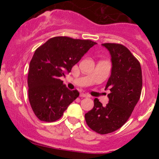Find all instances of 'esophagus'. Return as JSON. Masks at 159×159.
<instances>
[{
    "mask_svg": "<svg viewBox=\"0 0 159 159\" xmlns=\"http://www.w3.org/2000/svg\"><path fill=\"white\" fill-rule=\"evenodd\" d=\"M80 97L81 98H89V94H84V93H81L80 94Z\"/></svg>",
    "mask_w": 159,
    "mask_h": 159,
    "instance_id": "obj_1",
    "label": "esophagus"
}]
</instances>
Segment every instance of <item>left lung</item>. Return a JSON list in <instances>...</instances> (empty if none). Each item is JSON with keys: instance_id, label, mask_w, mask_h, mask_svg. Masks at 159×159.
<instances>
[{"instance_id": "obj_1", "label": "left lung", "mask_w": 159, "mask_h": 159, "mask_svg": "<svg viewBox=\"0 0 159 159\" xmlns=\"http://www.w3.org/2000/svg\"><path fill=\"white\" fill-rule=\"evenodd\" d=\"M111 56V75L105 89H109V102L105 106L94 98V107L85 114L89 127L101 134L121 127L131 116L140 98L142 75L139 60L125 46L115 43L102 44Z\"/></svg>"}]
</instances>
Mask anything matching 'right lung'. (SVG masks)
<instances>
[{
	"label": "right lung",
	"instance_id": "add662e5",
	"mask_svg": "<svg viewBox=\"0 0 159 159\" xmlns=\"http://www.w3.org/2000/svg\"><path fill=\"white\" fill-rule=\"evenodd\" d=\"M96 44L91 40L59 36L50 38L36 49L30 62L28 84L30 105L38 119L57 121L79 96L77 90L68 89L60 78L70 72Z\"/></svg>",
	"mask_w": 159,
	"mask_h": 159
}]
</instances>
